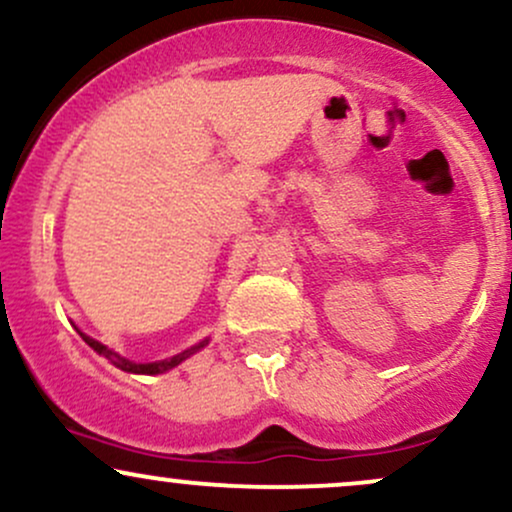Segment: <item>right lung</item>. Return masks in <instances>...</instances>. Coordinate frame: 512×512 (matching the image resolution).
Instances as JSON below:
<instances>
[{"instance_id":"obj_1","label":"right lung","mask_w":512,"mask_h":512,"mask_svg":"<svg viewBox=\"0 0 512 512\" xmlns=\"http://www.w3.org/2000/svg\"><path fill=\"white\" fill-rule=\"evenodd\" d=\"M81 337H84V342H86L88 346H91L93 351H98V354H103L105 358H110V361H113L115 366H120L122 370H127V373H144V375H156V373H163V370L175 368V366H178V363L185 361L187 356H192V354H195V351H199L204 344H207V342H202V344L192 346V349L182 351V354L168 358V361H158V363H132V361H127V358H120V356L115 354V351H110L108 346H103L101 342H96V339L86 337V334H81Z\"/></svg>"}]
</instances>
